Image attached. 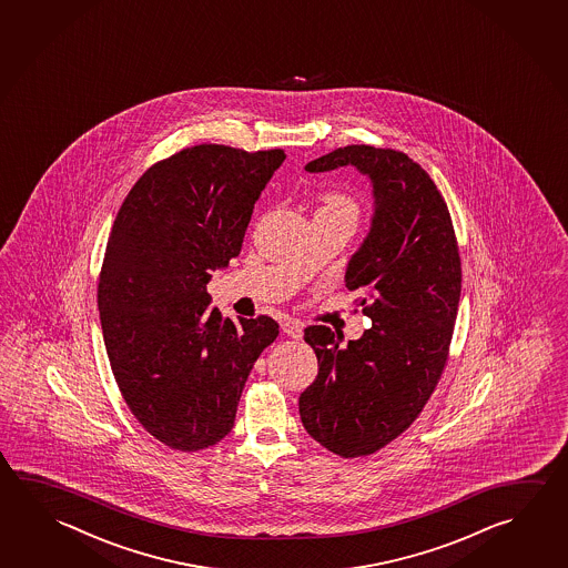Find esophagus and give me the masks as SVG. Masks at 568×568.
<instances>
[{
  "instance_id": "1",
  "label": "esophagus",
  "mask_w": 568,
  "mask_h": 568,
  "mask_svg": "<svg viewBox=\"0 0 568 568\" xmlns=\"http://www.w3.org/2000/svg\"><path fill=\"white\" fill-rule=\"evenodd\" d=\"M281 328H283V333L291 338H301L303 337V325L295 321V318H283L281 321Z\"/></svg>"
}]
</instances>
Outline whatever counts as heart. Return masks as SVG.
I'll return each mask as SVG.
<instances>
[{
	"label": "heart",
	"mask_w": 568,
	"mask_h": 568,
	"mask_svg": "<svg viewBox=\"0 0 568 568\" xmlns=\"http://www.w3.org/2000/svg\"><path fill=\"white\" fill-rule=\"evenodd\" d=\"M321 210H345L351 211V213H355L353 203H351L347 197H341V195H328L327 201H325V205H323Z\"/></svg>",
	"instance_id": "1"
}]
</instances>
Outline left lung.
<instances>
[{
    "instance_id": "8db88e82",
    "label": "left lung",
    "mask_w": 568,
    "mask_h": 568,
    "mask_svg": "<svg viewBox=\"0 0 568 568\" xmlns=\"http://www.w3.org/2000/svg\"><path fill=\"white\" fill-rule=\"evenodd\" d=\"M355 168L367 178L373 215L351 255L345 285L373 325L347 347L328 327L305 328L317 378L298 397L311 437L341 457L371 455L417 418L447 363L460 298V260L447 203L405 153L348 145L305 171Z\"/></svg>"
}]
</instances>
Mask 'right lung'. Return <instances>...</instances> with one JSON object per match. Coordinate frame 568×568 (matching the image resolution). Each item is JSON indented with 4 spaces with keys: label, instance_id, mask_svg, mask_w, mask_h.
I'll list each match as a JSON object with an SVG mask.
<instances>
[{
    "label": "right lung",
    "instance_id": "add662e5",
    "mask_svg": "<svg viewBox=\"0 0 568 568\" xmlns=\"http://www.w3.org/2000/svg\"><path fill=\"white\" fill-rule=\"evenodd\" d=\"M281 150L195 145L141 175L113 223L98 307L111 371L141 427L193 453L220 443L251 368L280 335L271 317L211 307V273L240 255Z\"/></svg>",
    "mask_w": 568,
    "mask_h": 568
}]
</instances>
